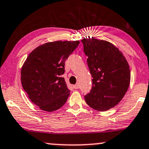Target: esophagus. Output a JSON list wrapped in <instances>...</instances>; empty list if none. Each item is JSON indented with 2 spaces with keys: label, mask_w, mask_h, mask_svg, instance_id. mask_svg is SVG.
Wrapping results in <instances>:
<instances>
[{
  "label": "esophagus",
  "mask_w": 149,
  "mask_h": 149,
  "mask_svg": "<svg viewBox=\"0 0 149 149\" xmlns=\"http://www.w3.org/2000/svg\"><path fill=\"white\" fill-rule=\"evenodd\" d=\"M73 87L75 88V89H78V88H79V84H76L75 85L73 86Z\"/></svg>",
  "instance_id": "34e87169"
}]
</instances>
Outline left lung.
Segmentation results:
<instances>
[{"mask_svg": "<svg viewBox=\"0 0 149 149\" xmlns=\"http://www.w3.org/2000/svg\"><path fill=\"white\" fill-rule=\"evenodd\" d=\"M92 79V88L84 96L92 109L105 111L116 106L127 93L131 81L129 65L112 43L93 38L82 39Z\"/></svg>", "mask_w": 149, "mask_h": 149, "instance_id": "left-lung-1", "label": "left lung"}]
</instances>
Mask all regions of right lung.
I'll list each match as a JSON object with an SVG mask.
<instances>
[{
  "mask_svg": "<svg viewBox=\"0 0 149 149\" xmlns=\"http://www.w3.org/2000/svg\"><path fill=\"white\" fill-rule=\"evenodd\" d=\"M77 41H55L40 45L27 56L21 68L22 88L33 104L52 112L61 108L69 96L65 78V63L78 46Z\"/></svg>",
  "mask_w": 149,
  "mask_h": 149,
  "instance_id": "obj_1",
  "label": "right lung"
}]
</instances>
